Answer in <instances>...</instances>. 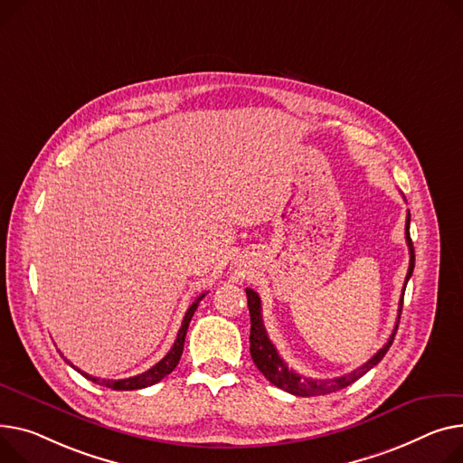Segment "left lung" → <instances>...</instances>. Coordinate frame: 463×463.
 <instances>
[{"label": "left lung", "instance_id": "left-lung-1", "mask_svg": "<svg viewBox=\"0 0 463 463\" xmlns=\"http://www.w3.org/2000/svg\"><path fill=\"white\" fill-rule=\"evenodd\" d=\"M410 210H408V218H406V241H408V248H410V268H408V275H406V281H404V288H402V298H400L398 303V320L396 326L389 336V341L383 345L382 350H378V354H374L371 359H368L364 364H361L355 371L345 374V376H338V378H307L301 376L298 373H294L292 368L287 366V363L283 361V357L279 355V352L275 350L273 343L269 341V336L266 333L264 322H262V307H260V298L255 290L251 288H245V294H248V307H250V317H251V335H250V352L253 357V363L257 364L259 371L264 374V378L273 383L275 387H279L290 394L296 396H320V394H329L335 391H341L348 385H352L355 380H359L361 376H364L371 368H374L383 355L387 354V350L391 348L392 341H394V335L398 329V322H400V315H402V303H404V290L406 285L410 281V277L413 273L415 268V251H413V241L410 238Z\"/></svg>", "mask_w": 463, "mask_h": 463}]
</instances>
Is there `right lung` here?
<instances>
[{"label": "right lung", "instance_id": "obj_1", "mask_svg": "<svg viewBox=\"0 0 463 463\" xmlns=\"http://www.w3.org/2000/svg\"><path fill=\"white\" fill-rule=\"evenodd\" d=\"M204 298V294H201L192 305L190 309L186 311V315H184V320H182V326L178 329V335H176V341L173 345V348L167 352V355L158 361L154 366H150L148 371H145L143 374H137V376H132V378H127V380H106V378H97V376H90L87 373H81L80 368H76L67 357H63L72 368H76V371L85 376L87 380H90L92 383H99V385H104L108 389H115V391H136V389H143V387H150L154 383H158L160 380H164L167 374H171L175 371V366L178 364L180 361V355H182V350H184V341H186V333H188V326L192 322V317L195 315L197 311V305L199 301ZM63 355V354H61Z\"/></svg>", "mask_w": 463, "mask_h": 463}]
</instances>
